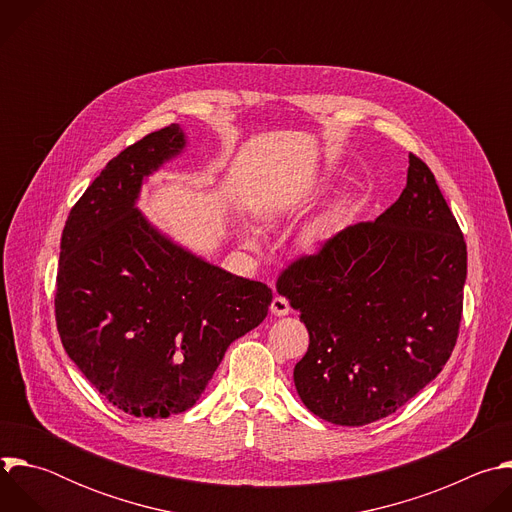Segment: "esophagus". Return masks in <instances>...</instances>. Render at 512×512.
I'll return each instance as SVG.
<instances>
[{"label": "esophagus", "instance_id": "esophagus-1", "mask_svg": "<svg viewBox=\"0 0 512 512\" xmlns=\"http://www.w3.org/2000/svg\"><path fill=\"white\" fill-rule=\"evenodd\" d=\"M269 310H271V314H273V316H287V314L291 312L289 302H287L285 298H281V296H275V298L271 300Z\"/></svg>", "mask_w": 512, "mask_h": 512}]
</instances>
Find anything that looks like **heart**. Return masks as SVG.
<instances>
[{
	"label": "heart",
	"instance_id": "heart-1",
	"mask_svg": "<svg viewBox=\"0 0 512 512\" xmlns=\"http://www.w3.org/2000/svg\"><path fill=\"white\" fill-rule=\"evenodd\" d=\"M277 221H279L277 214H267V216H265V223H267V225H275ZM324 231H328V227L322 229V233H324ZM245 243H247V247H251V249H257V247H259V241H257L255 233H245Z\"/></svg>",
	"mask_w": 512,
	"mask_h": 512
}]
</instances>
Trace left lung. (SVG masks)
Masks as SVG:
<instances>
[{
    "mask_svg": "<svg viewBox=\"0 0 512 512\" xmlns=\"http://www.w3.org/2000/svg\"><path fill=\"white\" fill-rule=\"evenodd\" d=\"M466 241L433 172L409 154L407 186L377 221L346 227L277 277L310 334L294 383L336 425H367L442 373L460 330Z\"/></svg>",
    "mask_w": 512,
    "mask_h": 512,
    "instance_id": "left-lung-1",
    "label": "left lung"
}]
</instances>
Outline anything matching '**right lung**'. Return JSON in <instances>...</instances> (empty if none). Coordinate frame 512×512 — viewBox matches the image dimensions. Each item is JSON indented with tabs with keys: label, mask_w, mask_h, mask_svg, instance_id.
Here are the masks:
<instances>
[{
	"label": "right lung",
	"mask_w": 512,
	"mask_h": 512,
	"mask_svg": "<svg viewBox=\"0 0 512 512\" xmlns=\"http://www.w3.org/2000/svg\"><path fill=\"white\" fill-rule=\"evenodd\" d=\"M184 145L172 123L125 148L72 206L60 239L62 346L133 417L190 409L231 342L259 326L273 300L271 287L178 247L135 208L143 178Z\"/></svg>",
	"instance_id": "obj_1"
}]
</instances>
